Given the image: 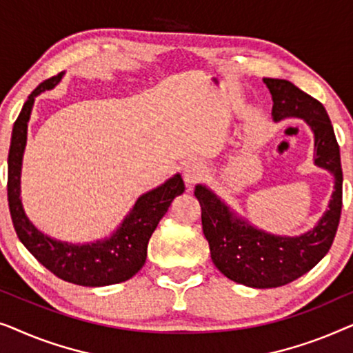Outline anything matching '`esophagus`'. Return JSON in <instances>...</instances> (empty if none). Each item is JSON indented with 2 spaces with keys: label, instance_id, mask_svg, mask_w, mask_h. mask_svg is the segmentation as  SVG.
Here are the masks:
<instances>
[{
  "label": "esophagus",
  "instance_id": "1",
  "mask_svg": "<svg viewBox=\"0 0 353 353\" xmlns=\"http://www.w3.org/2000/svg\"><path fill=\"white\" fill-rule=\"evenodd\" d=\"M204 167L201 165L199 162H191L188 163L185 167V170H183V180H185L186 186L191 188L196 185V183H199L202 180V176H204Z\"/></svg>",
  "mask_w": 353,
  "mask_h": 353
}]
</instances>
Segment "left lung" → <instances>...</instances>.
<instances>
[{
    "instance_id": "8db88e82",
    "label": "left lung",
    "mask_w": 353,
    "mask_h": 353,
    "mask_svg": "<svg viewBox=\"0 0 353 353\" xmlns=\"http://www.w3.org/2000/svg\"><path fill=\"white\" fill-rule=\"evenodd\" d=\"M273 98V120L302 119L315 138V165L334 176L327 209L316 225L299 236H278L239 216L210 188L197 185L194 196L202 209V231L209 241L215 267L231 281L249 288H278L301 278L330 250L342 209V168L334 128L320 101L288 80L263 79Z\"/></svg>"
}]
</instances>
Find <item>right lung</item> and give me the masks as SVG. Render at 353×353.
<instances>
[{
	"instance_id": "1",
	"label": "right lung",
	"mask_w": 353,
	"mask_h": 353,
	"mask_svg": "<svg viewBox=\"0 0 353 353\" xmlns=\"http://www.w3.org/2000/svg\"><path fill=\"white\" fill-rule=\"evenodd\" d=\"M62 77L64 72L37 86L14 122L8 156V202L14 230L28 252L43 267L64 281L88 288L123 283L143 268L146 262L149 239L159 221L167 214L172 201L183 194L185 183L180 173H175L161 186L144 192L125 215L122 223L104 239L75 244L51 238L38 230L22 205V159L27 144L28 120L35 98L59 85Z\"/></svg>"
}]
</instances>
